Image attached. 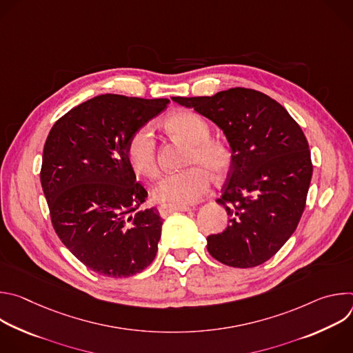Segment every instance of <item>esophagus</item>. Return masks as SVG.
<instances>
[{
  "label": "esophagus",
  "mask_w": 353,
  "mask_h": 353,
  "mask_svg": "<svg viewBox=\"0 0 353 353\" xmlns=\"http://www.w3.org/2000/svg\"><path fill=\"white\" fill-rule=\"evenodd\" d=\"M158 210H159V214L162 218H166L168 215H170L172 212H176V211H190V208L185 205H169V204L159 205Z\"/></svg>",
  "instance_id": "obj_1"
}]
</instances>
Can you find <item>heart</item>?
<instances>
[{"instance_id": "obj_1", "label": "heart", "mask_w": 353, "mask_h": 353, "mask_svg": "<svg viewBox=\"0 0 353 353\" xmlns=\"http://www.w3.org/2000/svg\"><path fill=\"white\" fill-rule=\"evenodd\" d=\"M169 130L190 142L185 170L166 174L154 188V198L169 205L194 204L211 185V173L225 174L232 163L230 149L212 139L208 121L192 110H181L166 121ZM127 158L132 169L149 179L159 173L155 132L150 124L137 128L127 142Z\"/></svg>"}]
</instances>
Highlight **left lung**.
Here are the masks:
<instances>
[{
  "label": "left lung",
  "instance_id": "left-lung-1",
  "mask_svg": "<svg viewBox=\"0 0 353 353\" xmlns=\"http://www.w3.org/2000/svg\"><path fill=\"white\" fill-rule=\"evenodd\" d=\"M172 99L214 121L232 148L216 199L229 225L207 237L210 254L234 268L261 265L293 234L306 207L313 165L303 131L276 100L254 89Z\"/></svg>",
  "mask_w": 353,
  "mask_h": 353
}]
</instances>
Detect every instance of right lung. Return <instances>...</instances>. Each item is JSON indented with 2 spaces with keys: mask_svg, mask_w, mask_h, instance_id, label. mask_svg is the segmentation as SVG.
Here are the masks:
<instances>
[{
  "mask_svg": "<svg viewBox=\"0 0 353 353\" xmlns=\"http://www.w3.org/2000/svg\"><path fill=\"white\" fill-rule=\"evenodd\" d=\"M169 99L106 93L71 109L50 130L40 181L53 228L89 270L127 278L154 261L162 218L127 158L130 135Z\"/></svg>",
  "mask_w": 353,
  "mask_h": 353,
  "instance_id": "1",
  "label": "right lung"
}]
</instances>
